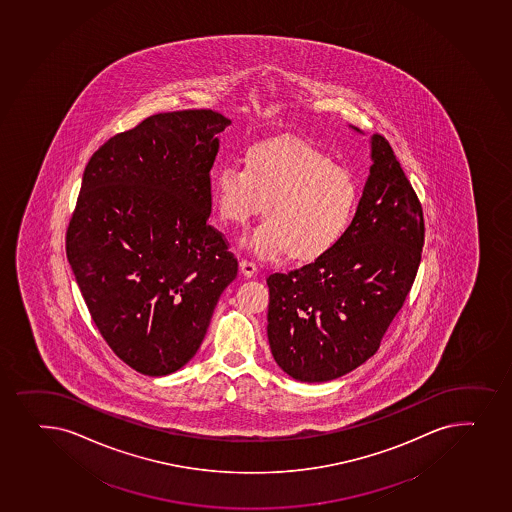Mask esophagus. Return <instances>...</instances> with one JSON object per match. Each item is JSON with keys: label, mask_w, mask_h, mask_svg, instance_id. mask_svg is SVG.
<instances>
[{"label": "esophagus", "mask_w": 512, "mask_h": 512, "mask_svg": "<svg viewBox=\"0 0 512 512\" xmlns=\"http://www.w3.org/2000/svg\"><path fill=\"white\" fill-rule=\"evenodd\" d=\"M240 272H242L243 277H252V275L257 272V267H255L253 262L242 260V262H240Z\"/></svg>", "instance_id": "obj_1"}]
</instances>
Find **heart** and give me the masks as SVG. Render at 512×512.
I'll return each instance as SVG.
<instances>
[{
  "mask_svg": "<svg viewBox=\"0 0 512 512\" xmlns=\"http://www.w3.org/2000/svg\"><path fill=\"white\" fill-rule=\"evenodd\" d=\"M357 199L352 172L297 137L253 143L245 167L226 162L213 179V203L225 223L247 225L265 206L267 220L242 238V247L264 260L289 252L301 262L323 257L348 230Z\"/></svg>",
  "mask_w": 512,
  "mask_h": 512,
  "instance_id": "1",
  "label": "heart"
}]
</instances>
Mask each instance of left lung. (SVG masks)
I'll list each match as a JSON object with an SVG mask.
<instances>
[{
	"label": "left lung",
	"mask_w": 512,
	"mask_h": 512,
	"mask_svg": "<svg viewBox=\"0 0 512 512\" xmlns=\"http://www.w3.org/2000/svg\"><path fill=\"white\" fill-rule=\"evenodd\" d=\"M370 159L362 198L338 245L267 279L270 352L301 382L338 379L367 362L416 279L423 208L384 137L370 138Z\"/></svg>",
	"instance_id": "8db88e82"
}]
</instances>
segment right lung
Segmentation results:
<instances>
[{
	"label": "right lung",
	"mask_w": 512,
	"mask_h": 512,
	"mask_svg": "<svg viewBox=\"0 0 512 512\" xmlns=\"http://www.w3.org/2000/svg\"><path fill=\"white\" fill-rule=\"evenodd\" d=\"M231 120L211 110L149 116L89 159L66 252L111 350L162 377L196 355L238 272L211 215L209 171Z\"/></svg>",
	"instance_id": "1"
}]
</instances>
